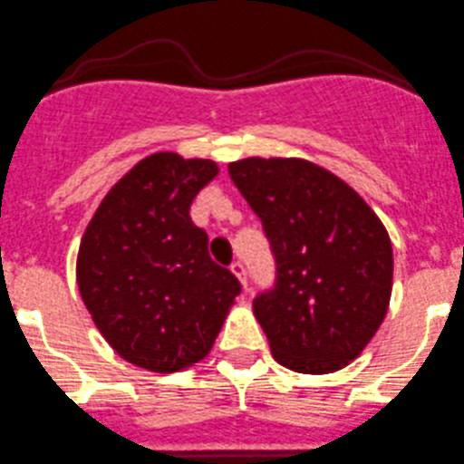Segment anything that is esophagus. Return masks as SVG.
I'll list each match as a JSON object with an SVG mask.
<instances>
[{"label": "esophagus", "instance_id": "obj_1", "mask_svg": "<svg viewBox=\"0 0 464 464\" xmlns=\"http://www.w3.org/2000/svg\"><path fill=\"white\" fill-rule=\"evenodd\" d=\"M229 271H232L237 277H239V282H241V285H244V289L248 291V280H246V268H244V264L235 262V264H232V266H229Z\"/></svg>", "mask_w": 464, "mask_h": 464}]
</instances>
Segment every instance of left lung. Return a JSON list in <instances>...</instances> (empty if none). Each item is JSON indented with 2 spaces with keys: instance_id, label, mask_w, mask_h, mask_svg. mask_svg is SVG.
I'll use <instances>...</instances> for the list:
<instances>
[{
  "instance_id": "left-lung-1",
  "label": "left lung",
  "mask_w": 464,
  "mask_h": 464,
  "mask_svg": "<svg viewBox=\"0 0 464 464\" xmlns=\"http://www.w3.org/2000/svg\"><path fill=\"white\" fill-rule=\"evenodd\" d=\"M227 170L276 257V285L253 301L273 357L301 373L346 367L390 305L385 225L346 182L305 159L250 157Z\"/></svg>"
}]
</instances>
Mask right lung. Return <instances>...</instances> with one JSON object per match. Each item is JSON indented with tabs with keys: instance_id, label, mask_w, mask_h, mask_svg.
<instances>
[{
	"instance_id": "add662e5",
	"label": "right lung",
	"mask_w": 464,
	"mask_h": 464,
	"mask_svg": "<svg viewBox=\"0 0 464 464\" xmlns=\"http://www.w3.org/2000/svg\"><path fill=\"white\" fill-rule=\"evenodd\" d=\"M216 175L209 159L150 154L104 196L82 237L83 305L113 351L148 372H179L207 357L241 294L188 216Z\"/></svg>"
}]
</instances>
